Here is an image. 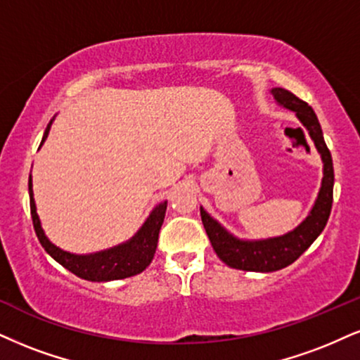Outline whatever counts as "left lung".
Here are the masks:
<instances>
[{"label":"left lung","instance_id":"1","mask_svg":"<svg viewBox=\"0 0 360 360\" xmlns=\"http://www.w3.org/2000/svg\"><path fill=\"white\" fill-rule=\"evenodd\" d=\"M272 95L278 105L295 112L297 118L307 128L310 139L314 140V145L322 157L323 179L317 200L307 219L292 232L281 235V237L267 238V240H240V238L233 237L200 207L203 227H205L215 254L229 267L247 270V272H275V270L294 264L322 233L327 220H329L332 198H334L332 197L334 193V167H332L329 148L323 141L317 115L304 100L297 98L294 93L285 88H272Z\"/></svg>","mask_w":360,"mask_h":360}]
</instances>
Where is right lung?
Wrapping results in <instances>:
<instances>
[{"label":"right lung","instance_id":"obj_1","mask_svg":"<svg viewBox=\"0 0 360 360\" xmlns=\"http://www.w3.org/2000/svg\"><path fill=\"white\" fill-rule=\"evenodd\" d=\"M50 127L51 122L50 125L46 127V130H44L43 140L39 146H41L44 143V140H46L48 133H50ZM28 190L31 219H33V227L34 232H37L39 243H41L44 250H46L58 264L63 265L65 269H68L70 272L77 275V277L91 282L118 281V278L133 277V275L143 272V270L150 265V262L153 260L155 250H157L160 229H162L163 219H165L167 200L158 203V205L153 208V212L150 214L148 219H146L143 227L133 235L128 242L113 248H108V250L96 252V254L75 255L70 254V252L61 250V248H58L56 245H53V243L48 240L46 235H44L37 214V205H34L31 175L28 181Z\"/></svg>","mask_w":360,"mask_h":360}]
</instances>
